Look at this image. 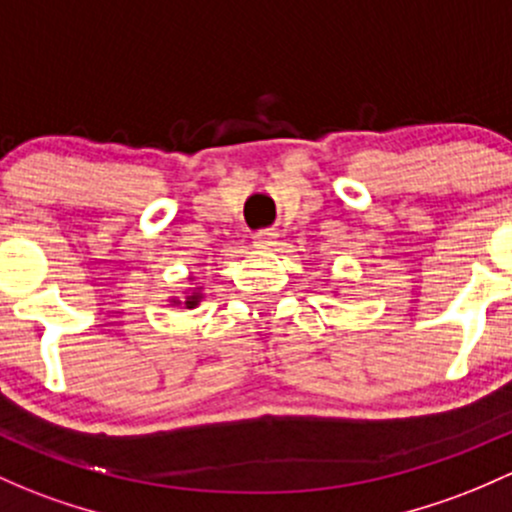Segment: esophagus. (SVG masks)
I'll use <instances>...</instances> for the list:
<instances>
[{"label":"esophagus","instance_id":"esophagus-1","mask_svg":"<svg viewBox=\"0 0 512 512\" xmlns=\"http://www.w3.org/2000/svg\"><path fill=\"white\" fill-rule=\"evenodd\" d=\"M274 245H277V233L274 230H260V233H255V247L270 250Z\"/></svg>","mask_w":512,"mask_h":512}]
</instances>
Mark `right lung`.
Here are the masks:
<instances>
[{
  "label": "right lung",
  "instance_id": "right-lung-1",
  "mask_svg": "<svg viewBox=\"0 0 512 512\" xmlns=\"http://www.w3.org/2000/svg\"><path fill=\"white\" fill-rule=\"evenodd\" d=\"M198 301H201V294H198V292H193L191 297H186V301H184V304H186V309H193V306H196ZM179 304H181V301H179Z\"/></svg>",
  "mask_w": 512,
  "mask_h": 512
}]
</instances>
